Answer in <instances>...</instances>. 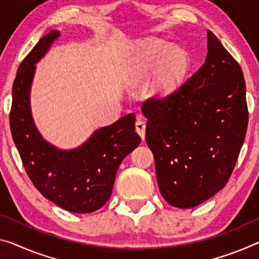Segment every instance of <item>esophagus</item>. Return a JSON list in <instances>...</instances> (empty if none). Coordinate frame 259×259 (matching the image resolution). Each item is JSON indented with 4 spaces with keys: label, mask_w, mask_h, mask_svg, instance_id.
<instances>
[{
    "label": "esophagus",
    "mask_w": 259,
    "mask_h": 259,
    "mask_svg": "<svg viewBox=\"0 0 259 259\" xmlns=\"http://www.w3.org/2000/svg\"><path fill=\"white\" fill-rule=\"evenodd\" d=\"M135 131H137V133L140 135L142 140H145V137H146V124L143 122L142 120H138L135 122Z\"/></svg>",
    "instance_id": "obj_1"
}]
</instances>
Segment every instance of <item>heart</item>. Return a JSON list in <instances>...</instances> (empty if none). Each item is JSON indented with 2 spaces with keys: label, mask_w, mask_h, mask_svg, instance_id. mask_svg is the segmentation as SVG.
Returning <instances> with one entry per match:
<instances>
[{
  "label": "heart",
  "mask_w": 259,
  "mask_h": 259,
  "mask_svg": "<svg viewBox=\"0 0 259 259\" xmlns=\"http://www.w3.org/2000/svg\"><path fill=\"white\" fill-rule=\"evenodd\" d=\"M149 93L157 97L169 96L176 91L190 70V58L182 49H171L169 44H161L143 54L138 55L131 63L130 70L134 79H142L153 73Z\"/></svg>",
  "instance_id": "b5f03b06"
}]
</instances>
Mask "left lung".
I'll return each instance as SVG.
<instances>
[{
	"mask_svg": "<svg viewBox=\"0 0 259 259\" xmlns=\"http://www.w3.org/2000/svg\"><path fill=\"white\" fill-rule=\"evenodd\" d=\"M142 113L165 201L191 208L225 188L249 114L243 71L209 30L204 65L169 96L146 101Z\"/></svg>",
	"mask_w": 259,
	"mask_h": 259,
	"instance_id": "left-lung-1",
	"label": "left lung"
}]
</instances>
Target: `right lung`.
<instances>
[{"instance_id":"right-lung-1","label":"right lung","mask_w":259,"mask_h":259,"mask_svg":"<svg viewBox=\"0 0 259 259\" xmlns=\"http://www.w3.org/2000/svg\"><path fill=\"white\" fill-rule=\"evenodd\" d=\"M59 37L58 30L44 35L19 65L13 85L10 130L26 174L39 192L69 212L91 213L109 200L119 165L141 139L135 132L133 113L96 130L74 149H60L42 138L31 112V85L35 63Z\"/></svg>"}]
</instances>
